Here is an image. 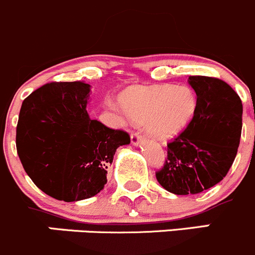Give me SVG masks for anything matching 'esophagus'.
<instances>
[{
    "instance_id": "obj_1",
    "label": "esophagus",
    "mask_w": 255,
    "mask_h": 255,
    "mask_svg": "<svg viewBox=\"0 0 255 255\" xmlns=\"http://www.w3.org/2000/svg\"><path fill=\"white\" fill-rule=\"evenodd\" d=\"M130 138H131V143L136 146L141 142V140H142V136H141L140 132H137V131H132L130 135Z\"/></svg>"
}]
</instances>
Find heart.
I'll return each instance as SVG.
<instances>
[{
	"instance_id": "b5f03b06",
	"label": "heart",
	"mask_w": 255,
	"mask_h": 255,
	"mask_svg": "<svg viewBox=\"0 0 255 255\" xmlns=\"http://www.w3.org/2000/svg\"><path fill=\"white\" fill-rule=\"evenodd\" d=\"M120 103L131 119L145 123L150 135L166 140L187 127L195 114L197 99L193 90L185 85H137L128 88Z\"/></svg>"
}]
</instances>
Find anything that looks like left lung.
<instances>
[{
    "label": "left lung",
    "mask_w": 255,
    "mask_h": 255,
    "mask_svg": "<svg viewBox=\"0 0 255 255\" xmlns=\"http://www.w3.org/2000/svg\"><path fill=\"white\" fill-rule=\"evenodd\" d=\"M197 95L188 127L167 143V160L156 172L158 183L175 195H196L226 177L236 158L242 133L243 105L226 82L192 75Z\"/></svg>",
    "instance_id": "obj_1"
}]
</instances>
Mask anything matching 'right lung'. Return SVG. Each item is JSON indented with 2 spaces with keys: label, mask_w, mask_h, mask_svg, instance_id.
<instances>
[{
  "label": "right lung",
  "mask_w": 255,
  "mask_h": 255,
  "mask_svg": "<svg viewBox=\"0 0 255 255\" xmlns=\"http://www.w3.org/2000/svg\"><path fill=\"white\" fill-rule=\"evenodd\" d=\"M90 85L49 83L23 100L16 131L17 153L34 185L55 200H87L108 182V167L130 136L87 112Z\"/></svg>",
  "instance_id": "add662e5"
}]
</instances>
